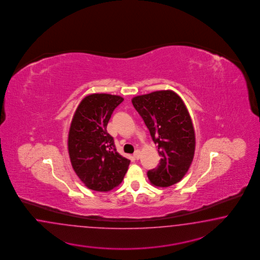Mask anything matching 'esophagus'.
I'll list each match as a JSON object with an SVG mask.
<instances>
[{
	"mask_svg": "<svg viewBox=\"0 0 260 260\" xmlns=\"http://www.w3.org/2000/svg\"><path fill=\"white\" fill-rule=\"evenodd\" d=\"M134 157L136 159V160H139L140 157H141V152H140V150H135V152L134 153Z\"/></svg>",
	"mask_w": 260,
	"mask_h": 260,
	"instance_id": "1",
	"label": "esophagus"
}]
</instances>
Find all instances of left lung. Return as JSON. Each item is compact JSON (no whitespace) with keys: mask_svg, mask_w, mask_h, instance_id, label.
<instances>
[{"mask_svg":"<svg viewBox=\"0 0 260 260\" xmlns=\"http://www.w3.org/2000/svg\"><path fill=\"white\" fill-rule=\"evenodd\" d=\"M161 156L157 168L148 172L150 183L170 187L180 181L192 162L196 134L189 111L173 90H158L133 100Z\"/></svg>","mask_w":260,"mask_h":260,"instance_id":"1","label":"left lung"}]
</instances>
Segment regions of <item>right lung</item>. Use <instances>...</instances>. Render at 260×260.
Instances as JSON below:
<instances>
[{
    "label": "right lung",
    "mask_w": 260,
    "mask_h": 260,
    "mask_svg": "<svg viewBox=\"0 0 260 260\" xmlns=\"http://www.w3.org/2000/svg\"><path fill=\"white\" fill-rule=\"evenodd\" d=\"M124 98L118 95H87L71 121L68 146L71 165L88 189L109 191L122 182L129 160L120 155L107 132L110 116Z\"/></svg>",
    "instance_id": "add662e5"
}]
</instances>
